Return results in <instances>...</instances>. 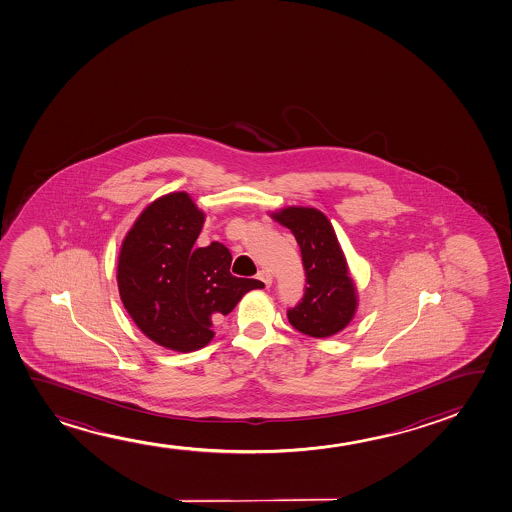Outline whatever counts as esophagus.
<instances>
[{"label": "esophagus", "instance_id": "34e87169", "mask_svg": "<svg viewBox=\"0 0 512 512\" xmlns=\"http://www.w3.org/2000/svg\"><path fill=\"white\" fill-rule=\"evenodd\" d=\"M258 279H260L267 288L272 286V274H270L268 270H260V272H258Z\"/></svg>", "mask_w": 512, "mask_h": 512}]
</instances>
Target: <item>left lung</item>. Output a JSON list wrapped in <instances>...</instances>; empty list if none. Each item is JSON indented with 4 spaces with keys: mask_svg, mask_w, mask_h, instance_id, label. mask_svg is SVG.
Wrapping results in <instances>:
<instances>
[{
    "mask_svg": "<svg viewBox=\"0 0 512 512\" xmlns=\"http://www.w3.org/2000/svg\"><path fill=\"white\" fill-rule=\"evenodd\" d=\"M270 216L295 235L307 277L302 302L288 310L289 323L314 339L342 332L354 317L358 298L330 219L312 207H286Z\"/></svg>",
    "mask_w": 512,
    "mask_h": 512,
    "instance_id": "obj_1",
    "label": "left lung"
}]
</instances>
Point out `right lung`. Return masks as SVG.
I'll use <instances>...</instances> for the list:
<instances>
[{"mask_svg":"<svg viewBox=\"0 0 512 512\" xmlns=\"http://www.w3.org/2000/svg\"><path fill=\"white\" fill-rule=\"evenodd\" d=\"M205 212L186 191L149 203L124 237L117 286L140 332L158 346L191 353L214 339L212 324L230 314L256 279L230 274L231 252L219 242L198 247Z\"/></svg>","mask_w":512,"mask_h":512,"instance_id":"add662e5","label":"right lung"}]
</instances>
